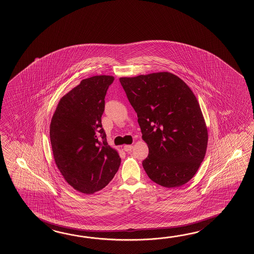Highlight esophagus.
<instances>
[{
  "instance_id": "34e87169",
  "label": "esophagus",
  "mask_w": 254,
  "mask_h": 254,
  "mask_svg": "<svg viewBox=\"0 0 254 254\" xmlns=\"http://www.w3.org/2000/svg\"><path fill=\"white\" fill-rule=\"evenodd\" d=\"M132 148H133V146L132 145H125V147H124V150H125V151H127V152H129V151L132 150Z\"/></svg>"
}]
</instances>
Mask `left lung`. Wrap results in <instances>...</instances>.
<instances>
[{"label":"left lung","mask_w":254,"mask_h":254,"mask_svg":"<svg viewBox=\"0 0 254 254\" xmlns=\"http://www.w3.org/2000/svg\"><path fill=\"white\" fill-rule=\"evenodd\" d=\"M120 81L149 148L142 162L149 178L166 188L188 183L208 145L205 120L194 93L168 71L121 77Z\"/></svg>","instance_id":"obj_1"}]
</instances>
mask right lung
<instances>
[{
  "instance_id": "right-lung-1",
  "label": "right lung",
  "mask_w": 254,
  "mask_h": 254,
  "mask_svg": "<svg viewBox=\"0 0 254 254\" xmlns=\"http://www.w3.org/2000/svg\"><path fill=\"white\" fill-rule=\"evenodd\" d=\"M114 76L84 79L61 98L50 125L54 162L70 186L84 194L103 189L121 164L102 125L104 98Z\"/></svg>"
}]
</instances>
